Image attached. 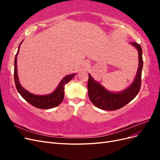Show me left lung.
<instances>
[{"label": "left lung", "mask_w": 160, "mask_h": 160, "mask_svg": "<svg viewBox=\"0 0 160 160\" xmlns=\"http://www.w3.org/2000/svg\"><path fill=\"white\" fill-rule=\"evenodd\" d=\"M130 44L138 51L139 64L133 81L126 89L118 92L110 91L105 89L99 82L96 81L89 73L88 95L92 103L95 107L108 111L117 110L129 103L139 93L141 88L142 71L143 63L142 49L141 46L137 42H131Z\"/></svg>", "instance_id": "obj_1"}]
</instances>
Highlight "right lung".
Returning a JSON list of instances; mask_svg holds the SVG:
<instances>
[{
  "label": "right lung",
  "instance_id": "obj_1",
  "mask_svg": "<svg viewBox=\"0 0 160 160\" xmlns=\"http://www.w3.org/2000/svg\"><path fill=\"white\" fill-rule=\"evenodd\" d=\"M22 41L21 42L18 47V51L14 58V83H15L16 88L18 92L22 98L25 99L28 103H29L34 107L39 108V109H51L55 108L59 105L64 98V92H65V85L73 78L74 76L76 75V73H72L70 75H67L62 78L59 84L58 85L57 88L54 91L47 95H35L30 93L29 91L26 90L21 85L19 81L18 76L17 73V55L18 54L20 46L22 44Z\"/></svg>",
  "mask_w": 160,
  "mask_h": 160
}]
</instances>
